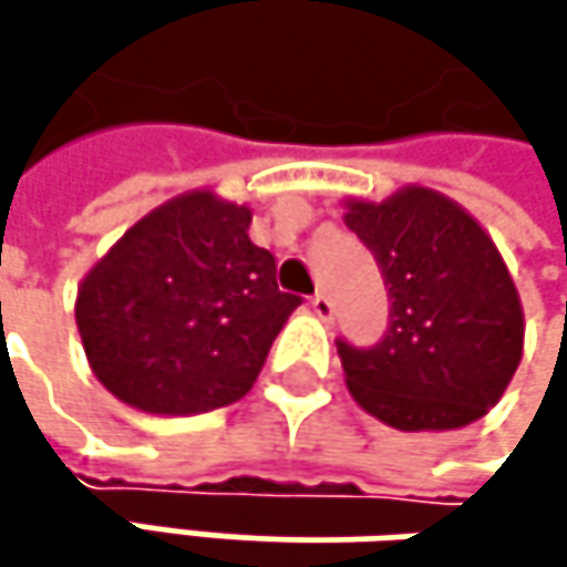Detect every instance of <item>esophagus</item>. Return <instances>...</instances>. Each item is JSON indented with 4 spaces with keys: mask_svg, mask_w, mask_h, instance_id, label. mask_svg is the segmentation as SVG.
I'll return each instance as SVG.
<instances>
[{
    "mask_svg": "<svg viewBox=\"0 0 567 567\" xmlns=\"http://www.w3.org/2000/svg\"><path fill=\"white\" fill-rule=\"evenodd\" d=\"M308 305H311V311H315L321 321H331L334 305H331V298H328V295H321V291H318V295H311V301H308Z\"/></svg>",
    "mask_w": 567,
    "mask_h": 567,
    "instance_id": "34e87169",
    "label": "esophagus"
}]
</instances>
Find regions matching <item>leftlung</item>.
I'll list each match as a JSON object with an SVG mask.
<instances>
[{
  "label": "left lung",
  "instance_id": "obj_1",
  "mask_svg": "<svg viewBox=\"0 0 567 567\" xmlns=\"http://www.w3.org/2000/svg\"><path fill=\"white\" fill-rule=\"evenodd\" d=\"M344 223L378 259L391 298L374 348L338 341L351 396L406 433L480 420L509 388L525 334L489 233L426 186H403L384 203L348 199Z\"/></svg>",
  "mask_w": 567,
  "mask_h": 567
}]
</instances>
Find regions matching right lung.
<instances>
[{"label": "right lung", "mask_w": 567, "mask_h": 567, "mask_svg": "<svg viewBox=\"0 0 567 567\" xmlns=\"http://www.w3.org/2000/svg\"><path fill=\"white\" fill-rule=\"evenodd\" d=\"M249 206L183 193L134 223L78 285L74 321L94 378L164 416L236 403L301 305L249 239Z\"/></svg>", "instance_id": "right-lung-1"}]
</instances>
